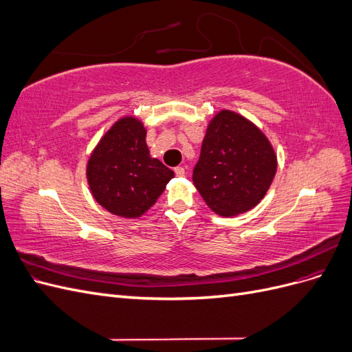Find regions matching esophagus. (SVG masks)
<instances>
[{
  "mask_svg": "<svg viewBox=\"0 0 352 352\" xmlns=\"http://www.w3.org/2000/svg\"><path fill=\"white\" fill-rule=\"evenodd\" d=\"M175 173H176V176H179V177H184L185 176V167H180V166H177V167H175Z\"/></svg>",
  "mask_w": 352,
  "mask_h": 352,
  "instance_id": "34e87169",
  "label": "esophagus"
}]
</instances>
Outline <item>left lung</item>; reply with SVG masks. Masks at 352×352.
<instances>
[{
	"label": "left lung",
	"mask_w": 352,
	"mask_h": 352,
	"mask_svg": "<svg viewBox=\"0 0 352 352\" xmlns=\"http://www.w3.org/2000/svg\"><path fill=\"white\" fill-rule=\"evenodd\" d=\"M276 170L278 157L260 127L239 113L220 110L207 124L192 180L216 214L232 217L258 204Z\"/></svg>",
	"instance_id": "obj_1"
}]
</instances>
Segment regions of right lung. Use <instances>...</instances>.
<instances>
[{"label":"right lung","mask_w":352,"mask_h":352,"mask_svg":"<svg viewBox=\"0 0 352 352\" xmlns=\"http://www.w3.org/2000/svg\"><path fill=\"white\" fill-rule=\"evenodd\" d=\"M146 127L135 116L114 122L95 145L87 180L98 204L122 219L144 216L175 177L173 170L151 157Z\"/></svg>","instance_id":"obj_1"}]
</instances>
